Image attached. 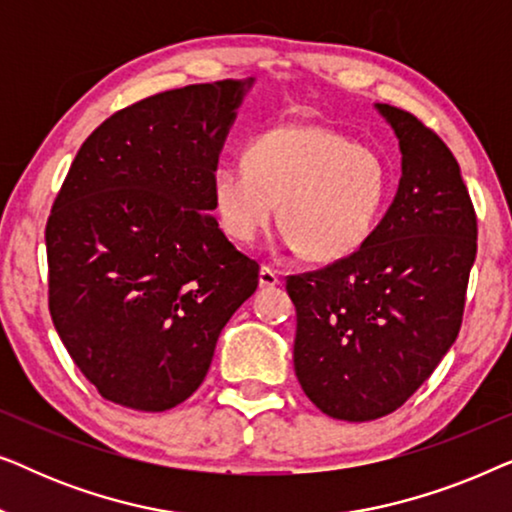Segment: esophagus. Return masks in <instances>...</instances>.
I'll use <instances>...</instances> for the list:
<instances>
[{
  "mask_svg": "<svg viewBox=\"0 0 512 512\" xmlns=\"http://www.w3.org/2000/svg\"><path fill=\"white\" fill-rule=\"evenodd\" d=\"M258 284H261V289H272V286H277L279 284L277 270H272L270 265H261V272H258Z\"/></svg>",
  "mask_w": 512,
  "mask_h": 512,
  "instance_id": "obj_1",
  "label": "esophagus"
}]
</instances>
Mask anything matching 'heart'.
Instances as JSON below:
<instances>
[{"mask_svg":"<svg viewBox=\"0 0 512 512\" xmlns=\"http://www.w3.org/2000/svg\"><path fill=\"white\" fill-rule=\"evenodd\" d=\"M389 167L373 146L326 125L272 128L212 172L216 221L230 240L254 242L275 219L310 261L354 254L380 221Z\"/></svg>","mask_w":512,"mask_h":512,"instance_id":"1","label":"heart"}]
</instances>
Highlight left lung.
Listing matches in <instances>:
<instances>
[{
	"instance_id": "obj_1",
	"label": "left lung",
	"mask_w": 512,
	"mask_h": 512,
	"mask_svg": "<svg viewBox=\"0 0 512 512\" xmlns=\"http://www.w3.org/2000/svg\"><path fill=\"white\" fill-rule=\"evenodd\" d=\"M401 139L403 179L368 240L286 277L293 366L328 417L370 422L401 408L457 340L478 216L447 144L410 111L380 104Z\"/></svg>"
}]
</instances>
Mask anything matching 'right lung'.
<instances>
[{"instance_id": "1", "label": "right lung", "mask_w": 512, "mask_h": 512, "mask_svg": "<svg viewBox=\"0 0 512 512\" xmlns=\"http://www.w3.org/2000/svg\"><path fill=\"white\" fill-rule=\"evenodd\" d=\"M244 95L193 83L111 114L81 144L46 221L48 310L111 403L163 412L205 380L258 263L212 214V172Z\"/></svg>"}]
</instances>
